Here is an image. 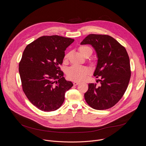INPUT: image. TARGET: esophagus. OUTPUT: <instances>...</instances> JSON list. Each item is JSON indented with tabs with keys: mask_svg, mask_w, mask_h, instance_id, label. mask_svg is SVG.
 Segmentation results:
<instances>
[{
	"mask_svg": "<svg viewBox=\"0 0 146 146\" xmlns=\"http://www.w3.org/2000/svg\"><path fill=\"white\" fill-rule=\"evenodd\" d=\"M80 82H78V81H74L73 82V85L74 86H77L78 84H79Z\"/></svg>",
	"mask_w": 146,
	"mask_h": 146,
	"instance_id": "1",
	"label": "esophagus"
}]
</instances>
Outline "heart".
Here are the masks:
<instances>
[{
  "instance_id": "1",
  "label": "heart",
  "mask_w": 146,
  "mask_h": 146,
  "mask_svg": "<svg viewBox=\"0 0 146 146\" xmlns=\"http://www.w3.org/2000/svg\"><path fill=\"white\" fill-rule=\"evenodd\" d=\"M78 50L81 55L84 57H89L92 53V49L87 46H80ZM69 54L67 53L64 56V60H68ZM89 69L86 67L78 66H72L67 70L68 77L73 81H82L84 80L90 74Z\"/></svg>"
}]
</instances>
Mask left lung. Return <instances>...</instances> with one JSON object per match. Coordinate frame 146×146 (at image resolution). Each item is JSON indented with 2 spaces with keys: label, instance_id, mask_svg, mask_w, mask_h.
I'll return each instance as SVG.
<instances>
[{
  "label": "left lung",
  "instance_id": "1",
  "mask_svg": "<svg viewBox=\"0 0 146 146\" xmlns=\"http://www.w3.org/2000/svg\"><path fill=\"white\" fill-rule=\"evenodd\" d=\"M87 44H91L97 52L94 75L100 78V86L90 83L84 98L92 108L106 110L117 104L127 89L131 76L129 58L125 48L107 35L90 34L81 42Z\"/></svg>",
  "mask_w": 146,
  "mask_h": 146
}]
</instances>
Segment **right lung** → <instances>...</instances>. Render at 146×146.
Here are the masks:
<instances>
[{
    "mask_svg": "<svg viewBox=\"0 0 146 146\" xmlns=\"http://www.w3.org/2000/svg\"><path fill=\"white\" fill-rule=\"evenodd\" d=\"M74 39L58 35L40 37L28 44L19 63L23 90L29 100L44 111L59 109L65 94L73 86L60 65Z\"/></svg>",
    "mask_w": 146,
    "mask_h": 146,
    "instance_id": "1",
    "label": "right lung"
}]
</instances>
